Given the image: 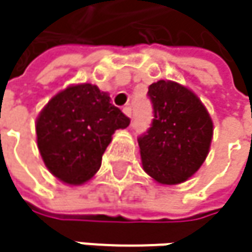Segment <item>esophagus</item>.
Listing matches in <instances>:
<instances>
[{"instance_id": "esophagus-1", "label": "esophagus", "mask_w": 252, "mask_h": 252, "mask_svg": "<svg viewBox=\"0 0 252 252\" xmlns=\"http://www.w3.org/2000/svg\"><path fill=\"white\" fill-rule=\"evenodd\" d=\"M123 112L126 114V117H128V118H131V114H132V109H131V106H126V108L123 109Z\"/></svg>"}]
</instances>
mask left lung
Segmentation results:
<instances>
[{"label": "left lung", "instance_id": "obj_1", "mask_svg": "<svg viewBox=\"0 0 252 252\" xmlns=\"http://www.w3.org/2000/svg\"><path fill=\"white\" fill-rule=\"evenodd\" d=\"M149 97L155 118L147 134L138 138L143 169L162 185L182 184L209 155L212 117L191 89L172 80L150 84Z\"/></svg>", "mask_w": 252, "mask_h": 252}]
</instances>
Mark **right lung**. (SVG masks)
<instances>
[{"instance_id": "right-lung-1", "label": "right lung", "mask_w": 252, "mask_h": 252, "mask_svg": "<svg viewBox=\"0 0 252 252\" xmlns=\"http://www.w3.org/2000/svg\"><path fill=\"white\" fill-rule=\"evenodd\" d=\"M129 118L96 84H70L36 118V141L48 171L67 185H81L99 171L102 155Z\"/></svg>"}]
</instances>
